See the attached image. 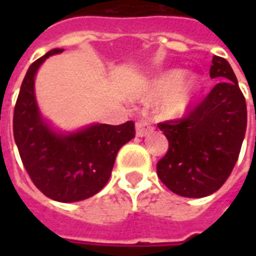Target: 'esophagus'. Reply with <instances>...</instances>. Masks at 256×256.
<instances>
[{
    "label": "esophagus",
    "mask_w": 256,
    "mask_h": 256,
    "mask_svg": "<svg viewBox=\"0 0 256 256\" xmlns=\"http://www.w3.org/2000/svg\"><path fill=\"white\" fill-rule=\"evenodd\" d=\"M152 126L148 124V122H146V120H138V122L136 124V136H140V138L146 136L148 132H152Z\"/></svg>",
    "instance_id": "obj_1"
}]
</instances>
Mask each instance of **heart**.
I'll return each mask as SVG.
<instances>
[{"label":"heart","mask_w":256,"mask_h":256,"mask_svg":"<svg viewBox=\"0 0 256 256\" xmlns=\"http://www.w3.org/2000/svg\"><path fill=\"white\" fill-rule=\"evenodd\" d=\"M183 78H184V73L180 70H174V72L164 74V77L160 78L152 86V96L160 98V96H164L175 92L179 88V85L182 84ZM199 88H200V86H199L198 82L195 81H190L182 88H179V92H176V94L164 106V116L175 118V116L186 114L194 102L196 94L199 92Z\"/></svg>","instance_id":"obj_1"}]
</instances>
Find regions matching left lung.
I'll list each match as a JSON object with an SVG mask.
<instances>
[{
	"label": "left lung",
	"mask_w": 256,
	"mask_h": 256,
	"mask_svg": "<svg viewBox=\"0 0 256 256\" xmlns=\"http://www.w3.org/2000/svg\"><path fill=\"white\" fill-rule=\"evenodd\" d=\"M210 77L220 82L203 100L182 118L158 124L168 140L166 156L156 164L158 176L186 198H203L223 186L246 134V100L230 64L214 56Z\"/></svg>",
	"instance_id": "left-lung-1"
}]
</instances>
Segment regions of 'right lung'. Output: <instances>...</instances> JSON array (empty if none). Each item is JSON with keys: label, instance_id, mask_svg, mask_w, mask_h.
<instances>
[{"label": "right lung", "instance_id": "add662e5", "mask_svg": "<svg viewBox=\"0 0 256 256\" xmlns=\"http://www.w3.org/2000/svg\"><path fill=\"white\" fill-rule=\"evenodd\" d=\"M53 49L30 65L18 94L13 116L14 140L30 179L48 198L70 203L100 191L112 175L120 148L136 136L132 120L92 124L72 134H58L42 118L36 102L34 77Z\"/></svg>", "mask_w": 256, "mask_h": 256}]
</instances>
